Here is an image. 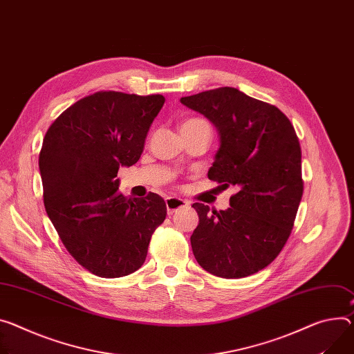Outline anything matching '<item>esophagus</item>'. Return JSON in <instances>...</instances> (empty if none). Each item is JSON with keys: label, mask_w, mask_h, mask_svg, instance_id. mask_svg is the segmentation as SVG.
Wrapping results in <instances>:
<instances>
[{"label": "esophagus", "mask_w": 354, "mask_h": 354, "mask_svg": "<svg viewBox=\"0 0 354 354\" xmlns=\"http://www.w3.org/2000/svg\"><path fill=\"white\" fill-rule=\"evenodd\" d=\"M165 205H167V212H168V214L171 216V214H174L176 210H179V209H182V207H186L189 203L186 202V201H183V199H179V198H167L165 199Z\"/></svg>", "instance_id": "34e87169"}]
</instances>
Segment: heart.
Returning a JSON list of instances; mask_svg holds the SVG:
<instances>
[{"instance_id": "heart-1", "label": "heart", "mask_w": 354, "mask_h": 354, "mask_svg": "<svg viewBox=\"0 0 354 354\" xmlns=\"http://www.w3.org/2000/svg\"><path fill=\"white\" fill-rule=\"evenodd\" d=\"M198 125H209V124L201 118H187L182 124V128H190V127H198Z\"/></svg>"}]
</instances>
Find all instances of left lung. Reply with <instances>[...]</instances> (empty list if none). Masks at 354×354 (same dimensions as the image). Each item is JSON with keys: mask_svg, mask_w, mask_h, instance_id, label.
I'll return each mask as SVG.
<instances>
[{"mask_svg": "<svg viewBox=\"0 0 354 354\" xmlns=\"http://www.w3.org/2000/svg\"><path fill=\"white\" fill-rule=\"evenodd\" d=\"M207 117L220 148L209 179L234 185L227 210L192 207L199 224L190 237L199 266L221 278H244L270 266L292 232L304 194L301 145L289 118L275 106L234 87L182 97Z\"/></svg>", "mask_w": 354, "mask_h": 354, "instance_id": "8db88e82", "label": "left lung"}]
</instances>
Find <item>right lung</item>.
<instances>
[{"mask_svg": "<svg viewBox=\"0 0 354 354\" xmlns=\"http://www.w3.org/2000/svg\"><path fill=\"white\" fill-rule=\"evenodd\" d=\"M162 94L97 91L63 111L39 152L44 205L63 245L91 274L120 278L144 264L149 240L167 217L156 194L128 199L120 165L140 159Z\"/></svg>", "mask_w": 354, "mask_h": 354, "instance_id": "1", "label": "right lung"}]
</instances>
